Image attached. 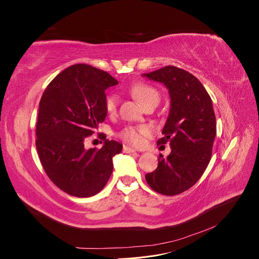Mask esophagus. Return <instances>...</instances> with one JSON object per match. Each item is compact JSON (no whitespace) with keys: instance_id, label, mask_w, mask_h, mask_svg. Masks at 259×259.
I'll return each instance as SVG.
<instances>
[{"instance_id":"obj_1","label":"esophagus","mask_w":259,"mask_h":259,"mask_svg":"<svg viewBox=\"0 0 259 259\" xmlns=\"http://www.w3.org/2000/svg\"><path fill=\"white\" fill-rule=\"evenodd\" d=\"M136 150L134 148H131V147H127V146H124L123 148V152L125 153H132V152H135Z\"/></svg>"}]
</instances>
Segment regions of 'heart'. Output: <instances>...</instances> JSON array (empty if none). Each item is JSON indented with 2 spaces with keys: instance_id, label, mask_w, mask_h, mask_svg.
Instances as JSON below:
<instances>
[{
  "instance_id": "obj_1",
  "label": "heart",
  "mask_w": 259,
  "mask_h": 259,
  "mask_svg": "<svg viewBox=\"0 0 259 259\" xmlns=\"http://www.w3.org/2000/svg\"><path fill=\"white\" fill-rule=\"evenodd\" d=\"M132 94L135 96L138 103L143 107L151 101H159L160 95L158 91H156L152 86L144 85V84H137L132 89ZM117 98L116 95H109L106 98L105 105L106 110L109 113H114L116 111L117 107ZM151 127L148 125H139V126H127L125 127L121 133L120 136L124 140L125 143L134 145V146H140L144 142V137L151 134Z\"/></svg>"
}]
</instances>
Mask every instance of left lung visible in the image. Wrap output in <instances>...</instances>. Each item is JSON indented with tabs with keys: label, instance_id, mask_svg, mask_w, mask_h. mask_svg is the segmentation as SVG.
<instances>
[{
	"label": "left lung",
	"instance_id": "8db88e82",
	"mask_svg": "<svg viewBox=\"0 0 259 259\" xmlns=\"http://www.w3.org/2000/svg\"><path fill=\"white\" fill-rule=\"evenodd\" d=\"M143 76L165 85L170 107L158 145L169 142L170 153L160 154L158 167L146 174L148 185L164 195L191 188L206 169L216 136L211 99L202 83L186 70L167 66Z\"/></svg>",
	"mask_w": 259,
	"mask_h": 259
}]
</instances>
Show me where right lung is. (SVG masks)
I'll use <instances>...</instances> for the list:
<instances>
[{
	"mask_svg": "<svg viewBox=\"0 0 259 259\" xmlns=\"http://www.w3.org/2000/svg\"><path fill=\"white\" fill-rule=\"evenodd\" d=\"M103 70L77 64L61 71L45 89L38 105V158L52 182L77 198L103 190L113 170V156L123 146L106 139L100 149L85 148L107 116L106 90L116 85Z\"/></svg>",
	"mask_w": 259,
	"mask_h": 259,
	"instance_id": "right-lung-1",
	"label": "right lung"
}]
</instances>
